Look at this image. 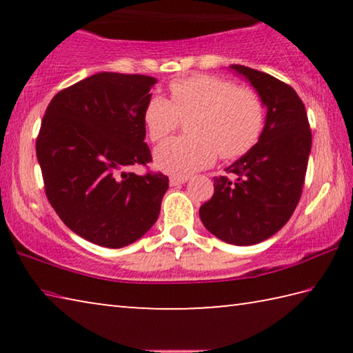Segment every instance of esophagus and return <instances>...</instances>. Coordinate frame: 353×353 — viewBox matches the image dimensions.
<instances>
[{
    "mask_svg": "<svg viewBox=\"0 0 353 353\" xmlns=\"http://www.w3.org/2000/svg\"><path fill=\"white\" fill-rule=\"evenodd\" d=\"M188 179H190L188 176H171L170 177V185H171V187H176V185L188 182Z\"/></svg>",
    "mask_w": 353,
    "mask_h": 353,
    "instance_id": "1",
    "label": "esophagus"
}]
</instances>
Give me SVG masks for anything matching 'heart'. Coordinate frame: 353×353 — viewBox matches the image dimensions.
<instances>
[{
  "mask_svg": "<svg viewBox=\"0 0 353 353\" xmlns=\"http://www.w3.org/2000/svg\"><path fill=\"white\" fill-rule=\"evenodd\" d=\"M170 98H149L143 113L149 139H168L187 121V132L163 143L155 151V163L171 174L187 176L216 160H234L259 141L265 124V104L250 87L213 74H198L170 83Z\"/></svg>",
  "mask_w": 353,
  "mask_h": 353,
  "instance_id": "heart-1",
  "label": "heart"
}]
</instances>
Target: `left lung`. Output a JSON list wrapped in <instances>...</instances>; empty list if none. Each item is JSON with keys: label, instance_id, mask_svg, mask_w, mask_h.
Here are the masks:
<instances>
[{"label": "left lung", "instance_id": "left-lung-1", "mask_svg": "<svg viewBox=\"0 0 353 353\" xmlns=\"http://www.w3.org/2000/svg\"><path fill=\"white\" fill-rule=\"evenodd\" d=\"M268 107L259 143L232 163L227 176L213 177L214 193L199 208L205 229L235 246L272 236L288 223L302 196L312 149V129L294 88L244 65H232Z\"/></svg>", "mask_w": 353, "mask_h": 353}]
</instances>
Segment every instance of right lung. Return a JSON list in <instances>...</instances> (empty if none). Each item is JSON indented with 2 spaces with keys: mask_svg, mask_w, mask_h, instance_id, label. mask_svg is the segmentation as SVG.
I'll use <instances>...</instances> for the list:
<instances>
[{
  "mask_svg": "<svg viewBox=\"0 0 353 353\" xmlns=\"http://www.w3.org/2000/svg\"><path fill=\"white\" fill-rule=\"evenodd\" d=\"M155 82L97 73L59 92L41 119L35 151L46 198L70 230L98 246H128L159 218L168 176L124 171L152 162L143 113Z\"/></svg>",
  "mask_w": 353,
  "mask_h": 353,
  "instance_id": "right-lung-1",
  "label": "right lung"
}]
</instances>
